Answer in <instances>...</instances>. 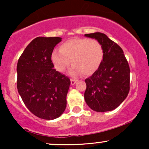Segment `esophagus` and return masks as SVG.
Listing matches in <instances>:
<instances>
[{
  "instance_id": "esophagus-1",
  "label": "esophagus",
  "mask_w": 149,
  "mask_h": 149,
  "mask_svg": "<svg viewBox=\"0 0 149 149\" xmlns=\"http://www.w3.org/2000/svg\"><path fill=\"white\" fill-rule=\"evenodd\" d=\"M76 82H77V80L74 79V78H72V79H71V85H74L75 83H76Z\"/></svg>"
}]
</instances>
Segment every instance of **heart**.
Listing matches in <instances>:
<instances>
[{
    "label": "heart",
    "instance_id": "b5f03b06",
    "mask_svg": "<svg viewBox=\"0 0 149 149\" xmlns=\"http://www.w3.org/2000/svg\"><path fill=\"white\" fill-rule=\"evenodd\" d=\"M104 57V47L96 39L80 38L68 40L59 46V51L51 53V61L54 69L64 72L71 64L73 75L82 73L89 76L100 68Z\"/></svg>",
    "mask_w": 149,
    "mask_h": 149
}]
</instances>
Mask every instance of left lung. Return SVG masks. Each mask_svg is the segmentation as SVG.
I'll return each mask as SVG.
<instances>
[{"label":"left lung","instance_id":"8db88e82","mask_svg":"<svg viewBox=\"0 0 149 149\" xmlns=\"http://www.w3.org/2000/svg\"><path fill=\"white\" fill-rule=\"evenodd\" d=\"M99 40L104 47L103 61L90 78L85 80L84 97L90 109L110 111L125 100L130 91V69L122 48L104 33L85 34Z\"/></svg>","mask_w":149,"mask_h":149}]
</instances>
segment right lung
I'll return each instance as SVG.
<instances>
[{
  "label": "right lung",
  "mask_w": 149,
  "mask_h": 149,
  "mask_svg": "<svg viewBox=\"0 0 149 149\" xmlns=\"http://www.w3.org/2000/svg\"><path fill=\"white\" fill-rule=\"evenodd\" d=\"M60 37H37L27 45L17 66V86L26 107L37 117L53 120L66 107L69 77L54 69L51 53Z\"/></svg>",
  "instance_id": "1"
}]
</instances>
